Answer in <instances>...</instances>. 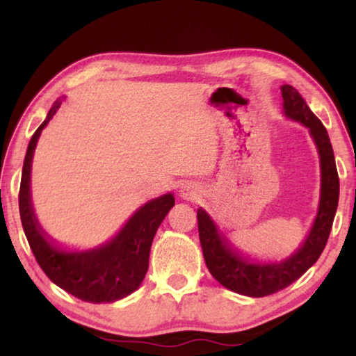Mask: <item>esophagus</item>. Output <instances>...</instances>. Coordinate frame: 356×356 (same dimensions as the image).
<instances>
[{"instance_id":"1","label":"esophagus","mask_w":356,"mask_h":356,"mask_svg":"<svg viewBox=\"0 0 356 356\" xmlns=\"http://www.w3.org/2000/svg\"><path fill=\"white\" fill-rule=\"evenodd\" d=\"M201 188L197 186V184L194 183H184L181 189H179V196L183 199H186V201H194V199H197L201 196Z\"/></svg>"}]
</instances>
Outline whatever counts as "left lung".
<instances>
[{
    "instance_id": "obj_1",
    "label": "left lung",
    "mask_w": 356,
    "mask_h": 356,
    "mask_svg": "<svg viewBox=\"0 0 356 356\" xmlns=\"http://www.w3.org/2000/svg\"><path fill=\"white\" fill-rule=\"evenodd\" d=\"M284 110L289 118L300 121L309 129L321 159V201L314 225L303 246L289 259L274 264H254L233 251L220 236L216 223L206 211H197L199 240L209 272L225 289L246 296H267L284 290L298 280L324 251L339 204V175L334 150L324 124L306 105L300 92L291 86H282Z\"/></svg>"
}]
</instances>
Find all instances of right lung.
Returning a JSON list of instances; mask_svg holds the SVG:
<instances>
[{
  "mask_svg": "<svg viewBox=\"0 0 356 356\" xmlns=\"http://www.w3.org/2000/svg\"><path fill=\"white\" fill-rule=\"evenodd\" d=\"M60 105L61 100L53 104L45 121L38 126L29 143L19 189L22 228L38 266L53 284L82 301L111 303L133 293L144 280L155 232L175 206V197L173 194H165L144 204L113 240L97 250L67 252L53 246L42 232L32 209L31 165L38 136Z\"/></svg>",
  "mask_w": 356,
  "mask_h": 356,
  "instance_id": "obj_1",
  "label": "right lung"
}]
</instances>
